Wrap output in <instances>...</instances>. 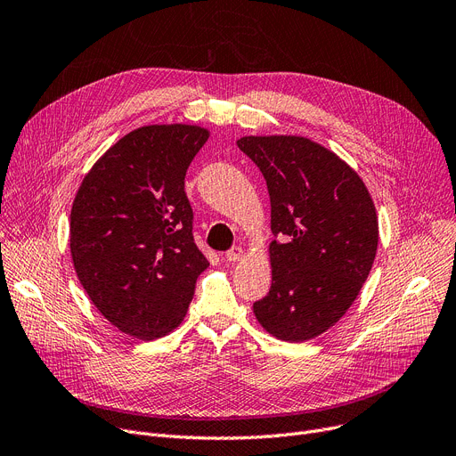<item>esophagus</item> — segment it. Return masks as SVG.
Returning a JSON list of instances; mask_svg holds the SVG:
<instances>
[{
    "label": "esophagus",
    "instance_id": "34e87169",
    "mask_svg": "<svg viewBox=\"0 0 456 456\" xmlns=\"http://www.w3.org/2000/svg\"><path fill=\"white\" fill-rule=\"evenodd\" d=\"M244 256V249L242 248H232V249H229L227 253H225V258L229 260V262H238Z\"/></svg>",
    "mask_w": 456,
    "mask_h": 456
}]
</instances>
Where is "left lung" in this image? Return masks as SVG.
<instances>
[{"label": "left lung", "mask_w": 456, "mask_h": 456, "mask_svg": "<svg viewBox=\"0 0 456 456\" xmlns=\"http://www.w3.org/2000/svg\"><path fill=\"white\" fill-rule=\"evenodd\" d=\"M236 143L266 179L275 234L272 289L253 313L279 340H310L347 313L370 275L375 205L358 174L313 140L244 136Z\"/></svg>", "instance_id": "left-lung-1"}]
</instances>
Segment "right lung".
I'll use <instances>...</instances> for the list:
<instances>
[{
    "label": "right lung",
    "instance_id": "obj_1",
    "mask_svg": "<svg viewBox=\"0 0 456 456\" xmlns=\"http://www.w3.org/2000/svg\"><path fill=\"white\" fill-rule=\"evenodd\" d=\"M208 138L198 126H146L119 138L85 175L69 214V251L95 308L138 340L186 316L208 260L191 232L184 175Z\"/></svg>",
    "mask_w": 456,
    "mask_h": 456
}]
</instances>
